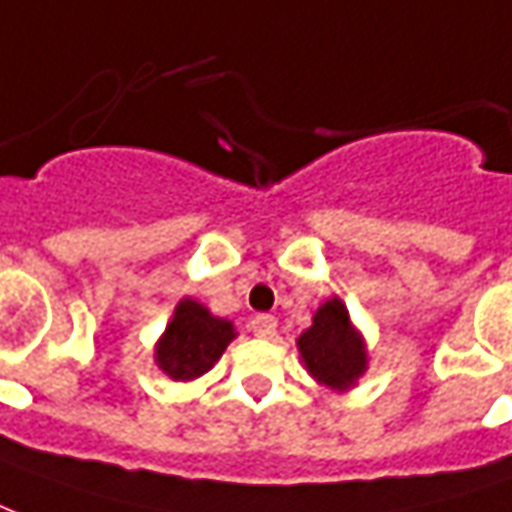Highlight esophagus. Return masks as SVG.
I'll list each match as a JSON object with an SVG mask.
<instances>
[{"label":"esophagus","mask_w":512,"mask_h":512,"mask_svg":"<svg viewBox=\"0 0 512 512\" xmlns=\"http://www.w3.org/2000/svg\"><path fill=\"white\" fill-rule=\"evenodd\" d=\"M278 329V320L273 315H256L250 320V331L256 334V337H262V340H270V337H276Z\"/></svg>","instance_id":"esophagus-1"}]
</instances>
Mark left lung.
I'll return each mask as SVG.
<instances>
[{
    "label": "left lung",
    "instance_id": "obj_1",
    "mask_svg": "<svg viewBox=\"0 0 512 512\" xmlns=\"http://www.w3.org/2000/svg\"><path fill=\"white\" fill-rule=\"evenodd\" d=\"M298 351L312 379L331 390H348L368 370V351L340 298H329L298 337Z\"/></svg>",
    "mask_w": 512,
    "mask_h": 512
}]
</instances>
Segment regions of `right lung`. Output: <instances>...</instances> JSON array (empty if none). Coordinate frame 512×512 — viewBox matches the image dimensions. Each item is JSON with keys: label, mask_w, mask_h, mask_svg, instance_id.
<instances>
[{"label": "right lung", "mask_w": 512, "mask_h": 512, "mask_svg": "<svg viewBox=\"0 0 512 512\" xmlns=\"http://www.w3.org/2000/svg\"><path fill=\"white\" fill-rule=\"evenodd\" d=\"M234 337L231 320L214 317L203 303L183 298L155 343V365L175 382H192L214 368Z\"/></svg>", "instance_id": "obj_1"}]
</instances>
